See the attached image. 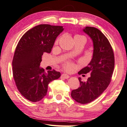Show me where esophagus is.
Returning a JSON list of instances; mask_svg holds the SVG:
<instances>
[{
    "label": "esophagus",
    "mask_w": 127,
    "mask_h": 127,
    "mask_svg": "<svg viewBox=\"0 0 127 127\" xmlns=\"http://www.w3.org/2000/svg\"><path fill=\"white\" fill-rule=\"evenodd\" d=\"M62 77L65 79H68V78H70V75H68L67 74H63L62 75Z\"/></svg>",
    "instance_id": "esophagus-1"
}]
</instances>
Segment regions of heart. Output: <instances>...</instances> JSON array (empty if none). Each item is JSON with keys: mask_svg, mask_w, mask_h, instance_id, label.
<instances>
[{"mask_svg": "<svg viewBox=\"0 0 127 127\" xmlns=\"http://www.w3.org/2000/svg\"><path fill=\"white\" fill-rule=\"evenodd\" d=\"M74 39H83L85 40V42H86V40H87V39H86L85 36H82V35H75V36H74ZM58 41H59V39H57L56 40V43H57ZM64 67L67 70H68V71L71 70L74 68V64L72 63H67L64 65Z\"/></svg>", "mask_w": 127, "mask_h": 127, "instance_id": "heart-1", "label": "heart"}]
</instances>
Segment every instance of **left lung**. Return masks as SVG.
Wrapping results in <instances>:
<instances>
[{"instance_id":"1","label":"left lung","mask_w":127,"mask_h":127,"mask_svg":"<svg viewBox=\"0 0 127 127\" xmlns=\"http://www.w3.org/2000/svg\"><path fill=\"white\" fill-rule=\"evenodd\" d=\"M83 31L92 39L94 52L90 63L78 74L90 72L91 76L87 82L78 78L80 87L72 90L71 96L77 102L87 104L99 97L109 86L114 70V56L110 43L100 30L85 27Z\"/></svg>"}]
</instances>
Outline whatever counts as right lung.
I'll return each instance as SVG.
<instances>
[{
  "label": "right lung",
  "instance_id": "obj_1",
  "mask_svg": "<svg viewBox=\"0 0 127 127\" xmlns=\"http://www.w3.org/2000/svg\"><path fill=\"white\" fill-rule=\"evenodd\" d=\"M63 27L49 24L35 26L18 42L13 57V74L18 90L27 100L36 102L46 95L48 84L60 77L55 70L46 72L40 67L42 56L50 53Z\"/></svg>",
  "mask_w": 127,
  "mask_h": 127
}]
</instances>
